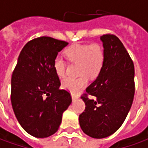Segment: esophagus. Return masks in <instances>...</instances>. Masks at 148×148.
Wrapping results in <instances>:
<instances>
[{
  "label": "esophagus",
  "mask_w": 148,
  "mask_h": 148,
  "mask_svg": "<svg viewBox=\"0 0 148 148\" xmlns=\"http://www.w3.org/2000/svg\"><path fill=\"white\" fill-rule=\"evenodd\" d=\"M71 98H72V100H76V99L79 98V96H78L77 95L71 94Z\"/></svg>",
  "instance_id": "obj_1"
}]
</instances>
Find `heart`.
Segmentation results:
<instances>
[{"label": "heart", "instance_id": "b5f03b06", "mask_svg": "<svg viewBox=\"0 0 148 148\" xmlns=\"http://www.w3.org/2000/svg\"><path fill=\"white\" fill-rule=\"evenodd\" d=\"M66 55L71 62L79 63V77H66L62 82V86L71 93L81 91L87 84V77H95L99 74L105 62V52L99 43L73 44L66 50ZM56 74L62 77L66 73V62L60 56L53 61Z\"/></svg>", "mask_w": 148, "mask_h": 148}]
</instances>
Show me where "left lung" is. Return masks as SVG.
Returning a JSON list of instances; mask_svg holds the SVG:
<instances>
[{"label": "left lung", "mask_w": 148, "mask_h": 148, "mask_svg": "<svg viewBox=\"0 0 148 148\" xmlns=\"http://www.w3.org/2000/svg\"><path fill=\"white\" fill-rule=\"evenodd\" d=\"M100 40L105 62L95 81L81 97L86 109L79 115L82 131L94 138L110 136L121 127L135 92L134 62L122 42L114 34H104Z\"/></svg>", "instance_id": "8db88e82"}]
</instances>
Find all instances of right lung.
Masks as SVG:
<instances>
[{
    "label": "right lung",
    "instance_id": "right-lung-1",
    "mask_svg": "<svg viewBox=\"0 0 148 148\" xmlns=\"http://www.w3.org/2000/svg\"><path fill=\"white\" fill-rule=\"evenodd\" d=\"M67 44L51 37L34 38L21 50L13 71V110L21 127L35 138L55 134L71 105V95L59 89L61 82L53 68L55 58Z\"/></svg>",
    "mask_w": 148,
    "mask_h": 148
}]
</instances>
